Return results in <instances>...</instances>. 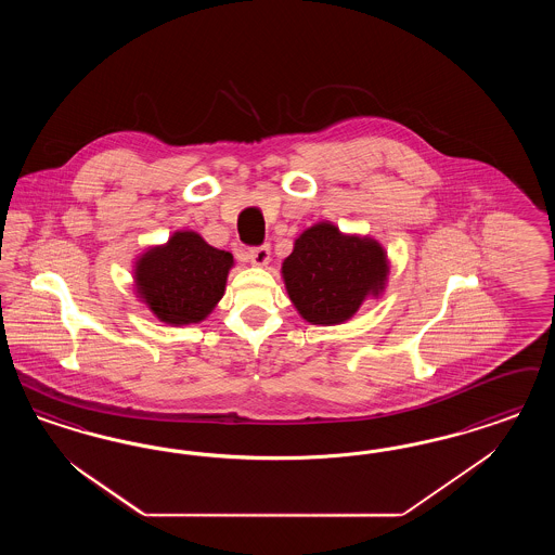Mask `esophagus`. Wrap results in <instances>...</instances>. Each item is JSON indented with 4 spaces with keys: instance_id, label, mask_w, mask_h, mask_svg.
Here are the masks:
<instances>
[{
    "instance_id": "34e87169",
    "label": "esophagus",
    "mask_w": 555,
    "mask_h": 555,
    "mask_svg": "<svg viewBox=\"0 0 555 555\" xmlns=\"http://www.w3.org/2000/svg\"><path fill=\"white\" fill-rule=\"evenodd\" d=\"M247 258L251 264L256 267H264L270 260V247L268 245H258V247H249L247 249Z\"/></svg>"
}]
</instances>
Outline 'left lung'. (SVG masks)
I'll list each match as a JSON object with an SVG mask.
<instances>
[{
    "instance_id": "8db88e82",
    "label": "left lung",
    "mask_w": 555,
    "mask_h": 555,
    "mask_svg": "<svg viewBox=\"0 0 555 555\" xmlns=\"http://www.w3.org/2000/svg\"><path fill=\"white\" fill-rule=\"evenodd\" d=\"M386 254L374 240L340 235L328 222L308 229L283 262L288 297L311 324H340L384 285Z\"/></svg>"
}]
</instances>
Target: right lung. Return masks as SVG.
<instances>
[{"label":"right lung","mask_w":555,"mask_h":555,"mask_svg":"<svg viewBox=\"0 0 555 555\" xmlns=\"http://www.w3.org/2000/svg\"><path fill=\"white\" fill-rule=\"evenodd\" d=\"M233 256L206 244L198 233H176L146 251L135 267V285L156 318L167 324L204 320L224 293Z\"/></svg>","instance_id":"1"}]
</instances>
